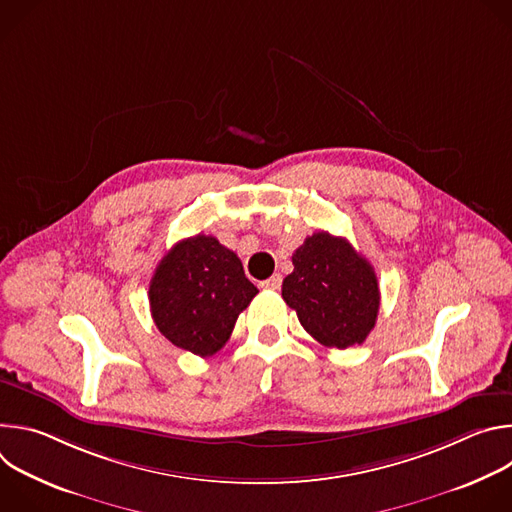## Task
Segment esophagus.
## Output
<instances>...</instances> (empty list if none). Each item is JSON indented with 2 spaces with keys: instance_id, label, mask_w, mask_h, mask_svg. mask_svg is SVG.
Here are the masks:
<instances>
[{
  "instance_id": "obj_1",
  "label": "esophagus",
  "mask_w": 512,
  "mask_h": 512,
  "mask_svg": "<svg viewBox=\"0 0 512 512\" xmlns=\"http://www.w3.org/2000/svg\"><path fill=\"white\" fill-rule=\"evenodd\" d=\"M261 287H263V289H279V287H281V275H279V273L271 275L269 279L261 281Z\"/></svg>"
}]
</instances>
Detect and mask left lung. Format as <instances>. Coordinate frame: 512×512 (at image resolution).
<instances>
[{
  "label": "left lung",
  "mask_w": 512,
  "mask_h": 512,
  "mask_svg": "<svg viewBox=\"0 0 512 512\" xmlns=\"http://www.w3.org/2000/svg\"><path fill=\"white\" fill-rule=\"evenodd\" d=\"M291 263L294 271L283 279L281 296L304 330L328 348L367 340L381 306L373 265L346 239L326 231L308 237Z\"/></svg>",
  "instance_id": "8db88e82"
}]
</instances>
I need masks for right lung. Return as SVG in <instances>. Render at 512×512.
Instances as JSON below:
<instances>
[{"instance_id": "1", "label": "right lung", "mask_w": 512, "mask_h": 512, "mask_svg": "<svg viewBox=\"0 0 512 512\" xmlns=\"http://www.w3.org/2000/svg\"><path fill=\"white\" fill-rule=\"evenodd\" d=\"M257 294L237 253L206 235L176 243L158 263L148 291L158 330L202 358L227 344Z\"/></svg>"}]
</instances>
